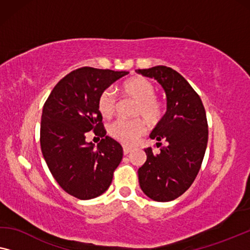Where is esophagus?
<instances>
[{"label":"esophagus","instance_id":"esophagus-1","mask_svg":"<svg viewBox=\"0 0 250 250\" xmlns=\"http://www.w3.org/2000/svg\"><path fill=\"white\" fill-rule=\"evenodd\" d=\"M132 150V147L131 146H124V154L125 155H126V154H129L130 152H131Z\"/></svg>","mask_w":250,"mask_h":250}]
</instances>
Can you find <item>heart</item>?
<instances>
[{
	"label": "heart",
	"mask_w": 250,
	"mask_h": 250,
	"mask_svg": "<svg viewBox=\"0 0 250 250\" xmlns=\"http://www.w3.org/2000/svg\"><path fill=\"white\" fill-rule=\"evenodd\" d=\"M122 93L137 102L133 111L135 117H140L147 124L156 125L164 114L163 103L157 98L156 87L145 77H132L122 83ZM117 108V97L111 89H105L97 100V110L105 119L111 118ZM143 120V121H144ZM142 119L117 120L108 126L110 135L114 139L125 144L135 143L146 132V125Z\"/></svg>",
	"instance_id": "b5f03b06"
}]
</instances>
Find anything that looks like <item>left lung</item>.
<instances>
[{
  "label": "left lung",
  "mask_w": 250,
  "mask_h": 250,
  "mask_svg": "<svg viewBox=\"0 0 250 250\" xmlns=\"http://www.w3.org/2000/svg\"><path fill=\"white\" fill-rule=\"evenodd\" d=\"M154 78L167 94V112L150 133L157 153L148 147L147 160L138 170L144 194L156 202H170L181 196L195 181L202 167L208 140L206 112L199 95L180 73L165 65L136 70ZM167 142L162 146L160 142Z\"/></svg>",
  "instance_id": "8db88e82"
}]
</instances>
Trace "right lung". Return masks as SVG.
Wrapping results in <instances>:
<instances>
[{
	"instance_id": "1",
	"label": "right lung",
	"mask_w": 250,
	"mask_h": 250,
	"mask_svg": "<svg viewBox=\"0 0 250 250\" xmlns=\"http://www.w3.org/2000/svg\"><path fill=\"white\" fill-rule=\"evenodd\" d=\"M128 73L83 66L60 80L45 102L42 153L60 187L76 198L91 199L106 191L122 160V146L106 136L97 100ZM91 129L101 137L97 149L85 142Z\"/></svg>"
}]
</instances>
